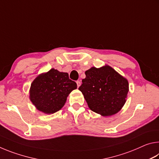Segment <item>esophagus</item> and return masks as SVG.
<instances>
[{
    "mask_svg": "<svg viewBox=\"0 0 159 159\" xmlns=\"http://www.w3.org/2000/svg\"><path fill=\"white\" fill-rule=\"evenodd\" d=\"M76 83H77V87L79 88V86L80 85V82L79 81V80H77L76 81Z\"/></svg>",
    "mask_w": 159,
    "mask_h": 159,
    "instance_id": "esophagus-1",
    "label": "esophagus"
}]
</instances>
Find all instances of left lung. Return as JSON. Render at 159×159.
<instances>
[{
    "instance_id": "left-lung-1",
    "label": "left lung",
    "mask_w": 159,
    "mask_h": 159,
    "mask_svg": "<svg viewBox=\"0 0 159 159\" xmlns=\"http://www.w3.org/2000/svg\"><path fill=\"white\" fill-rule=\"evenodd\" d=\"M85 79L79 88L89 108L104 116H111L124 105L128 93V82L109 66L95 67L85 72Z\"/></svg>"
}]
</instances>
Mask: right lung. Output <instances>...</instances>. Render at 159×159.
<instances>
[{
    "instance_id": "1",
    "label": "right lung",
    "mask_w": 159,
    "mask_h": 159,
    "mask_svg": "<svg viewBox=\"0 0 159 159\" xmlns=\"http://www.w3.org/2000/svg\"><path fill=\"white\" fill-rule=\"evenodd\" d=\"M76 88V83L69 79L68 74L51 69L32 82L30 99L39 111L54 114L62 108L69 93Z\"/></svg>"
}]
</instances>
